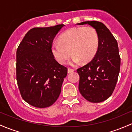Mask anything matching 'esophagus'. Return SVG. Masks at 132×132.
Returning <instances> with one entry per match:
<instances>
[{
    "label": "esophagus",
    "instance_id": "obj_1",
    "mask_svg": "<svg viewBox=\"0 0 132 132\" xmlns=\"http://www.w3.org/2000/svg\"><path fill=\"white\" fill-rule=\"evenodd\" d=\"M74 71V69H71V68H68V73H71V72Z\"/></svg>",
    "mask_w": 132,
    "mask_h": 132
}]
</instances>
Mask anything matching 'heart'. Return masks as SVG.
Instances as JSON below:
<instances>
[{
	"label": "heart",
	"instance_id": "1",
	"mask_svg": "<svg viewBox=\"0 0 132 132\" xmlns=\"http://www.w3.org/2000/svg\"><path fill=\"white\" fill-rule=\"evenodd\" d=\"M98 44V34L93 28L73 27L63 33L59 40L52 43L51 51L60 64L64 63L71 54L69 64L74 65L80 61L86 63L92 60L96 54Z\"/></svg>",
	"mask_w": 132,
	"mask_h": 132
}]
</instances>
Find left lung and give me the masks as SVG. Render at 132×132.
Returning a JSON list of instances; mask_svg holds the SVG:
<instances>
[{"instance_id": "1", "label": "left lung", "mask_w": 132, "mask_h": 132, "mask_svg": "<svg viewBox=\"0 0 132 132\" xmlns=\"http://www.w3.org/2000/svg\"><path fill=\"white\" fill-rule=\"evenodd\" d=\"M77 24H88L93 27L99 40L95 57L77 69L79 92L88 101L102 102L112 95L118 80L120 69L118 43L109 29L100 22L85 21Z\"/></svg>"}]
</instances>
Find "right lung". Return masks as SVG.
<instances>
[{
	"label": "right lung",
	"mask_w": 132,
	"mask_h": 132,
	"mask_svg": "<svg viewBox=\"0 0 132 132\" xmlns=\"http://www.w3.org/2000/svg\"><path fill=\"white\" fill-rule=\"evenodd\" d=\"M64 24L34 27L17 50L16 78L22 98L36 108L51 106L57 100L67 68L54 59L51 44Z\"/></svg>",
	"instance_id": "1"
}]
</instances>
